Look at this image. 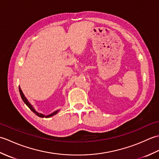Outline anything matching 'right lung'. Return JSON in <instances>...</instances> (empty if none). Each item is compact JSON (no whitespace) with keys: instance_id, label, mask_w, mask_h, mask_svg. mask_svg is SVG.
Instances as JSON below:
<instances>
[{"instance_id":"1","label":"right lung","mask_w":159,"mask_h":159,"mask_svg":"<svg viewBox=\"0 0 159 159\" xmlns=\"http://www.w3.org/2000/svg\"><path fill=\"white\" fill-rule=\"evenodd\" d=\"M19 91H20V96H21V98H22V100L24 101V102H25V103L26 104V105H27V107L29 108V109H31V110L33 111V112L35 114H36L37 116H38L40 117H52V116H55V115H56L57 113H58L59 110H58V111H55V112L52 113H51V114L48 115V116H44V115H43V114H42V113H38V112H37V111L34 109V108H33V107L31 106V104L29 102V101L27 100V99L26 98V97L25 96V95H24V93H22V91L21 90V89H20V86H19Z\"/></svg>"}]
</instances>
